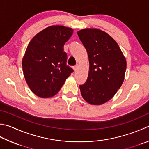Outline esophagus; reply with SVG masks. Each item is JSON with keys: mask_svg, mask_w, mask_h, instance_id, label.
Returning a JSON list of instances; mask_svg holds the SVG:
<instances>
[{"mask_svg": "<svg viewBox=\"0 0 149 149\" xmlns=\"http://www.w3.org/2000/svg\"><path fill=\"white\" fill-rule=\"evenodd\" d=\"M77 69H78V65H76L74 66V70L75 72H76L77 70Z\"/></svg>", "mask_w": 149, "mask_h": 149, "instance_id": "obj_1", "label": "esophagus"}]
</instances>
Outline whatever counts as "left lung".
<instances>
[{"instance_id":"8db88e82","label":"left lung","mask_w":149,"mask_h":149,"mask_svg":"<svg viewBox=\"0 0 149 149\" xmlns=\"http://www.w3.org/2000/svg\"><path fill=\"white\" fill-rule=\"evenodd\" d=\"M88 55L87 80L79 85L81 95L91 104L109 101L123 83L127 62L118 43L106 32L96 28L77 31Z\"/></svg>"}]
</instances>
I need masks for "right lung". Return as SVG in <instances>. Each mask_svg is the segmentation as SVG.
Listing matches in <instances>:
<instances>
[{"label": "right lung", "instance_id": "obj_1", "mask_svg": "<svg viewBox=\"0 0 149 149\" xmlns=\"http://www.w3.org/2000/svg\"><path fill=\"white\" fill-rule=\"evenodd\" d=\"M72 33V28L51 26L28 44L22 59L23 72L28 86L39 97H51L57 94L74 72L66 65L67 54L63 48Z\"/></svg>", "mask_w": 149, "mask_h": 149}]
</instances>
